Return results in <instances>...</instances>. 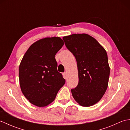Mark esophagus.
I'll list each match as a JSON object with an SVG mask.
<instances>
[{"instance_id": "esophagus-1", "label": "esophagus", "mask_w": 130, "mask_h": 130, "mask_svg": "<svg viewBox=\"0 0 130 130\" xmlns=\"http://www.w3.org/2000/svg\"><path fill=\"white\" fill-rule=\"evenodd\" d=\"M63 78L65 79H67V76H68V74L67 72H65L63 73Z\"/></svg>"}]
</instances>
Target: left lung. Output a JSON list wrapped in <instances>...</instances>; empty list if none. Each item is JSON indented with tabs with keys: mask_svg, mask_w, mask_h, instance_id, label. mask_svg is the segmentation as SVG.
Here are the masks:
<instances>
[{
	"mask_svg": "<svg viewBox=\"0 0 130 130\" xmlns=\"http://www.w3.org/2000/svg\"><path fill=\"white\" fill-rule=\"evenodd\" d=\"M62 39L77 62L79 83L71 90L73 98L82 106H92L101 100L108 87L110 68L107 52L89 35L73 34Z\"/></svg>",
	"mask_w": 130,
	"mask_h": 130,
	"instance_id": "left-lung-1",
	"label": "left lung"
}]
</instances>
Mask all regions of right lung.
Wrapping results in <instances>:
<instances>
[{"instance_id": "obj_1", "label": "right lung", "mask_w": 130, "mask_h": 130, "mask_svg": "<svg viewBox=\"0 0 130 130\" xmlns=\"http://www.w3.org/2000/svg\"><path fill=\"white\" fill-rule=\"evenodd\" d=\"M60 37H47L33 43L24 54L19 68L22 92L31 103L37 107L53 102L65 83L57 71L55 56L63 46Z\"/></svg>"}]
</instances>
